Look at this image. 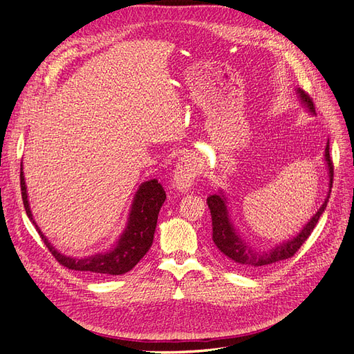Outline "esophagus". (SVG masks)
I'll return each mask as SVG.
<instances>
[{"label":"esophagus","instance_id":"esophagus-1","mask_svg":"<svg viewBox=\"0 0 354 354\" xmlns=\"http://www.w3.org/2000/svg\"><path fill=\"white\" fill-rule=\"evenodd\" d=\"M199 171H201V164L196 156L194 155L183 156L178 160V164L176 165V169H174V177H173L174 187L178 192H189L192 186H194Z\"/></svg>","mask_w":354,"mask_h":354}]
</instances>
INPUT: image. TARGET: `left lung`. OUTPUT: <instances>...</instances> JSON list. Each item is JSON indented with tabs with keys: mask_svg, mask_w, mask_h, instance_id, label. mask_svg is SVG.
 I'll list each match as a JSON object with an SVG mask.
<instances>
[{
	"mask_svg": "<svg viewBox=\"0 0 354 354\" xmlns=\"http://www.w3.org/2000/svg\"><path fill=\"white\" fill-rule=\"evenodd\" d=\"M297 94L299 100H301V103L304 104V108L310 113L315 115V104H313V100L310 99V95L301 88H297ZM324 160L328 168L329 190L322 203V207L316 211V214H313V217L307 221V224L301 230H299V233H297V236L276 243L270 250H266V251L257 250L252 245H250V242H246L241 236V233L238 232L236 227H234V224L232 221L229 208H227V198L224 195L223 190H220L216 195H209L207 198V203H208V208L211 211V218H212V241L216 243L218 251L233 264L243 267V269H248V270H260V269H264V267L273 266L282 260L291 259V257L299 250V246L307 241L310 233L313 232L320 216H322L328 205L332 180H334V165H332V159L329 155V140L325 147Z\"/></svg>",
	"mask_w": 354,
	"mask_h": 354,
	"instance_id": "1",
	"label": "left lung"
}]
</instances>
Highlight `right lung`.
<instances>
[{
  "label": "right lung",
  "mask_w": 354,
  "mask_h": 354,
  "mask_svg": "<svg viewBox=\"0 0 354 354\" xmlns=\"http://www.w3.org/2000/svg\"><path fill=\"white\" fill-rule=\"evenodd\" d=\"M20 187H22V199L28 217L35 224L41 239L44 241L50 252L55 255V259L71 270L91 272L94 274H124L130 272L143 259L149 248L152 246L158 214L167 198L165 190L160 186V183H158L156 178L145 181L136 192L130 214H128L127 226L121 233L120 239L112 245V248L106 252H97L94 255L75 259V257L60 254L42 234L38 224L32 217L24 176V165H20Z\"/></svg>",
  "instance_id": "add662e5"
}]
</instances>
